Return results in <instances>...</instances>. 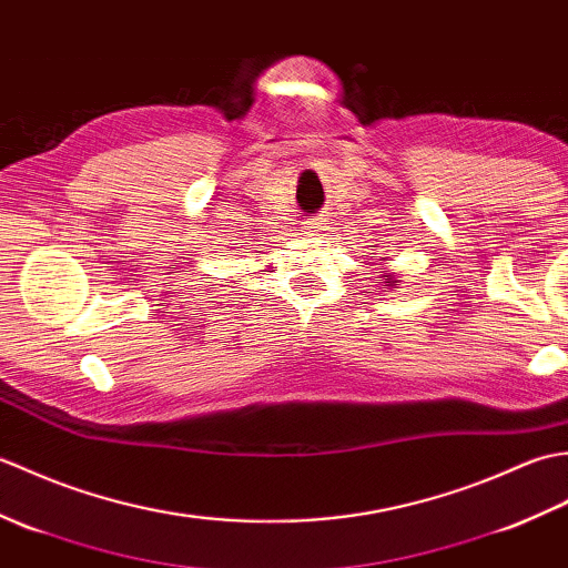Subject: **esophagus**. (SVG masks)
<instances>
[{"label":"esophagus","mask_w":568,"mask_h":568,"mask_svg":"<svg viewBox=\"0 0 568 568\" xmlns=\"http://www.w3.org/2000/svg\"><path fill=\"white\" fill-rule=\"evenodd\" d=\"M322 232H324L322 222H307V224L303 226V234H305V236H310V239H317V236H322Z\"/></svg>","instance_id":"obj_1"}]
</instances>
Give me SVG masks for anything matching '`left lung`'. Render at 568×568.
Here are the masks:
<instances>
[{"instance_id": "1", "label": "left lung", "mask_w": 568, "mask_h": 568, "mask_svg": "<svg viewBox=\"0 0 568 568\" xmlns=\"http://www.w3.org/2000/svg\"><path fill=\"white\" fill-rule=\"evenodd\" d=\"M381 261H385V258H381ZM383 283H385V287H388V291H393V287H397V285H400L403 281H400V277H397L395 273H388V271H383Z\"/></svg>"}]
</instances>
